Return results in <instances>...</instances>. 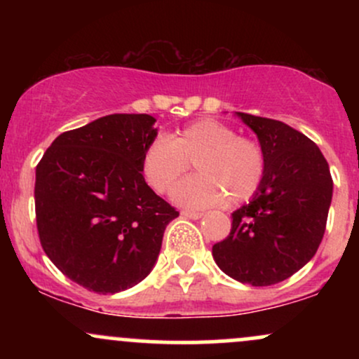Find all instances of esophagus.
I'll return each mask as SVG.
<instances>
[{
    "label": "esophagus",
    "mask_w": 359,
    "mask_h": 359,
    "mask_svg": "<svg viewBox=\"0 0 359 359\" xmlns=\"http://www.w3.org/2000/svg\"><path fill=\"white\" fill-rule=\"evenodd\" d=\"M184 217H189V219H201L203 217V212H197V211H187V209H184V211H180Z\"/></svg>",
    "instance_id": "34e87169"
}]
</instances>
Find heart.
<instances>
[{
  "instance_id": "heart-1",
  "label": "heart",
  "mask_w": 359,
  "mask_h": 359,
  "mask_svg": "<svg viewBox=\"0 0 359 359\" xmlns=\"http://www.w3.org/2000/svg\"><path fill=\"white\" fill-rule=\"evenodd\" d=\"M196 177L180 182L172 192L185 208L240 204L262 187L266 172L265 151L258 142L236 135L226 123L205 118L189 123L170 137H156L142 156V174L155 192L165 194L191 168Z\"/></svg>"
}]
</instances>
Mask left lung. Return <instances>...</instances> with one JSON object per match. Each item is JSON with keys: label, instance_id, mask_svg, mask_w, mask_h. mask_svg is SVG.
<instances>
[{"label": "left lung", "instance_id": "1", "mask_svg": "<svg viewBox=\"0 0 359 359\" xmlns=\"http://www.w3.org/2000/svg\"><path fill=\"white\" fill-rule=\"evenodd\" d=\"M257 133L266 172L250 204L231 214V231L212 246L226 275L253 287L283 282L323 241L332 177L319 147L277 119L238 113Z\"/></svg>", "mask_w": 359, "mask_h": 359}]
</instances>
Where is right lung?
<instances>
[{"label": "right lung", "mask_w": 359, "mask_h": 359, "mask_svg": "<svg viewBox=\"0 0 359 359\" xmlns=\"http://www.w3.org/2000/svg\"><path fill=\"white\" fill-rule=\"evenodd\" d=\"M154 123L150 114L102 116L59 135L36 165L40 245L88 290L116 294L142 282L179 216L142 174Z\"/></svg>", "instance_id": "obj_1"}]
</instances>
